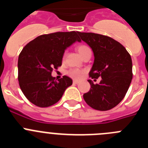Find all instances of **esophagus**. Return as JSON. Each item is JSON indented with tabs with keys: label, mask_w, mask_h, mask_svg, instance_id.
<instances>
[{
	"label": "esophagus",
	"mask_w": 148,
	"mask_h": 148,
	"mask_svg": "<svg viewBox=\"0 0 148 148\" xmlns=\"http://www.w3.org/2000/svg\"><path fill=\"white\" fill-rule=\"evenodd\" d=\"M73 83H74V84H78V81H77V80H73Z\"/></svg>",
	"instance_id": "34e87169"
}]
</instances>
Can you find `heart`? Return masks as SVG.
I'll list each match as a JSON object with an SVG mask.
<instances>
[{
	"label": "heart",
	"instance_id": "b5f03b06",
	"mask_svg": "<svg viewBox=\"0 0 148 148\" xmlns=\"http://www.w3.org/2000/svg\"><path fill=\"white\" fill-rule=\"evenodd\" d=\"M77 50L79 53V54L83 57L87 52L90 50V48L86 45H79L77 47ZM84 72L81 70H78V69H70L67 71V74L69 76L72 77L73 78H75V79H78V78H80L82 75L83 74Z\"/></svg>",
	"mask_w": 148,
	"mask_h": 148
}]
</instances>
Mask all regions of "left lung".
Returning a JSON list of instances; mask_svg holds the SVG:
<instances>
[{
    "instance_id": "1",
    "label": "left lung",
    "mask_w": 148,
    "mask_h": 148,
    "mask_svg": "<svg viewBox=\"0 0 148 148\" xmlns=\"http://www.w3.org/2000/svg\"><path fill=\"white\" fill-rule=\"evenodd\" d=\"M78 34L82 40L92 48L94 63L89 75L99 84L88 80L90 90L84 94L87 104L97 110H109L121 101L130 87L133 78L132 59L125 47L112 38L92 33Z\"/></svg>"
}]
</instances>
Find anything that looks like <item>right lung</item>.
Wrapping results in <instances>:
<instances>
[{"label":"right lung","mask_w":148,"mask_h":148,"mask_svg":"<svg viewBox=\"0 0 148 148\" xmlns=\"http://www.w3.org/2000/svg\"><path fill=\"white\" fill-rule=\"evenodd\" d=\"M78 32L41 35L23 48L18 57V78L23 95L30 102L39 108L53 105L72 85L73 81L68 76L55 81L51 74L61 66L66 47L81 41Z\"/></svg>","instance_id":"right-lung-1"}]
</instances>
